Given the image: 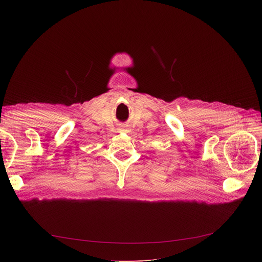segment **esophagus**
<instances>
[{"instance_id": "1", "label": "esophagus", "mask_w": 262, "mask_h": 262, "mask_svg": "<svg viewBox=\"0 0 262 262\" xmlns=\"http://www.w3.org/2000/svg\"><path fill=\"white\" fill-rule=\"evenodd\" d=\"M120 130H125V129H124V128H121V129H120Z\"/></svg>"}]
</instances>
